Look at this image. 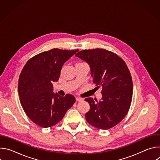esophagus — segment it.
<instances>
[{
	"mask_svg": "<svg viewBox=\"0 0 160 160\" xmlns=\"http://www.w3.org/2000/svg\"><path fill=\"white\" fill-rule=\"evenodd\" d=\"M83 99L82 98H76V101H82Z\"/></svg>",
	"mask_w": 160,
	"mask_h": 160,
	"instance_id": "34e87169",
	"label": "esophagus"
}]
</instances>
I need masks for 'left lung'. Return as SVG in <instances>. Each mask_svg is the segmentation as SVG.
<instances>
[{"label":"left lung","instance_id":"left-lung-1","mask_svg":"<svg viewBox=\"0 0 160 160\" xmlns=\"http://www.w3.org/2000/svg\"><path fill=\"white\" fill-rule=\"evenodd\" d=\"M75 56L89 64L96 88H102L100 101L85 99L90 105L87 122L102 130L116 126L127 115L132 99V80L125 62L117 54L100 48L83 50Z\"/></svg>","mask_w":160,"mask_h":160}]
</instances>
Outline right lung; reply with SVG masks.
Listing matches in <instances>:
<instances>
[{"label":"right lung","mask_w":160,"mask_h":160,"mask_svg":"<svg viewBox=\"0 0 160 160\" xmlns=\"http://www.w3.org/2000/svg\"><path fill=\"white\" fill-rule=\"evenodd\" d=\"M78 49H52L37 54L25 64L18 80V95L28 117L36 125L48 128L59 123L75 103L70 94L53 93L52 82L59 80L63 64Z\"/></svg>","instance_id":"1"}]
</instances>
